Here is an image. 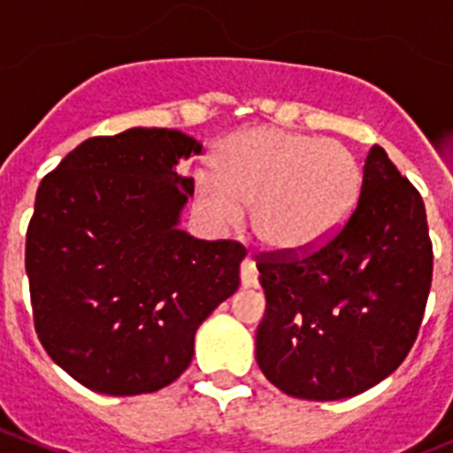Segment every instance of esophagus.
I'll list each match as a JSON object with an SVG mask.
<instances>
[{"mask_svg":"<svg viewBox=\"0 0 453 453\" xmlns=\"http://www.w3.org/2000/svg\"><path fill=\"white\" fill-rule=\"evenodd\" d=\"M240 283H242V288H256V283H258V270H256V263L251 258H245L240 265Z\"/></svg>","mask_w":453,"mask_h":453,"instance_id":"1","label":"esophagus"}]
</instances>
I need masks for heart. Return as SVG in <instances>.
Returning a JSON list of instances; mask_svg holds the SVG:
<instances>
[{
  "label": "heart",
  "mask_w": 453,
  "mask_h": 453,
  "mask_svg": "<svg viewBox=\"0 0 453 453\" xmlns=\"http://www.w3.org/2000/svg\"><path fill=\"white\" fill-rule=\"evenodd\" d=\"M197 192L215 222L238 224L251 208L263 247L302 254L324 245L349 218L361 167L340 140L251 127L219 142L213 179H199Z\"/></svg>",
  "instance_id": "1"
}]
</instances>
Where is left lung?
Instances as JSON below:
<instances>
[{"instance_id": "8db88e82", "label": "left lung", "mask_w": 453, "mask_h": 453, "mask_svg": "<svg viewBox=\"0 0 453 453\" xmlns=\"http://www.w3.org/2000/svg\"><path fill=\"white\" fill-rule=\"evenodd\" d=\"M256 267L267 299L256 361L267 381L311 402L361 395L402 365L422 324L434 274L422 197L374 145L338 235Z\"/></svg>"}]
</instances>
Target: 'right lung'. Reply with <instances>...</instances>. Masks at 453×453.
<instances>
[{"label":"right lung","mask_w":453,"mask_h":453,"mask_svg":"<svg viewBox=\"0 0 453 453\" xmlns=\"http://www.w3.org/2000/svg\"><path fill=\"white\" fill-rule=\"evenodd\" d=\"M202 142L177 129L99 135L40 181L27 231L38 338L88 390L131 397L177 381L195 334L240 286L245 247L179 229Z\"/></svg>","instance_id":"obj_1"}]
</instances>
